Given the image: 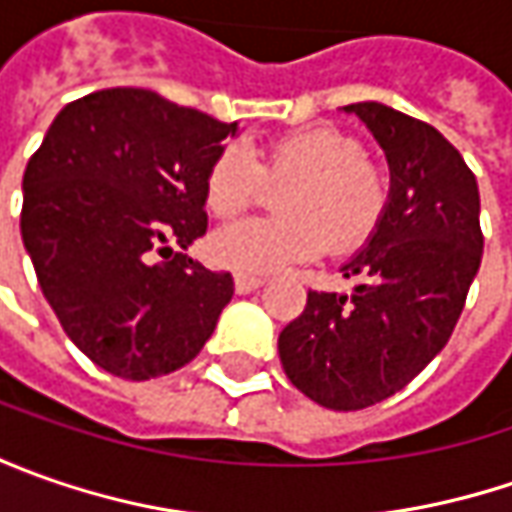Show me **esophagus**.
<instances>
[{
    "label": "esophagus",
    "instance_id": "obj_1",
    "mask_svg": "<svg viewBox=\"0 0 512 512\" xmlns=\"http://www.w3.org/2000/svg\"><path fill=\"white\" fill-rule=\"evenodd\" d=\"M233 287H236L239 296H247V293H253V290L262 287V279H256V276H242V273H239V276L233 279Z\"/></svg>",
    "mask_w": 512,
    "mask_h": 512
}]
</instances>
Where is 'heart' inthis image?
Wrapping results in <instances>:
<instances>
[{
    "label": "heart",
    "mask_w": 512,
    "mask_h": 512,
    "mask_svg": "<svg viewBox=\"0 0 512 512\" xmlns=\"http://www.w3.org/2000/svg\"><path fill=\"white\" fill-rule=\"evenodd\" d=\"M270 187L282 216H245L216 227L207 239L213 265L267 276L316 259L325 247L353 253L379 230L390 182L364 159L362 142L330 125L276 136L256 162L242 145H225L205 176V202L216 216L259 202Z\"/></svg>",
    "instance_id": "1"
}]
</instances>
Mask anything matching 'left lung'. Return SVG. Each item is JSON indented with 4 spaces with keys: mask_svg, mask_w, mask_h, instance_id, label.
Here are the masks:
<instances>
[{
    "mask_svg": "<svg viewBox=\"0 0 512 512\" xmlns=\"http://www.w3.org/2000/svg\"><path fill=\"white\" fill-rule=\"evenodd\" d=\"M384 150L390 202L379 230L342 273L353 296L307 293L279 333L287 379L330 410H362L413 382L442 353L482 265L479 185L442 133L387 108L356 102Z\"/></svg>",
    "mask_w": 512,
    "mask_h": 512,
    "instance_id": "obj_1",
    "label": "left lung"
}]
</instances>
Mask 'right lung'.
Returning <instances> with one entry per match:
<instances>
[{"label":"right lung","mask_w":512,"mask_h":512,"mask_svg":"<svg viewBox=\"0 0 512 512\" xmlns=\"http://www.w3.org/2000/svg\"><path fill=\"white\" fill-rule=\"evenodd\" d=\"M239 122L110 88L59 110L22 179V242L68 339L119 379L199 356L233 296L185 250L205 236V176ZM179 246V251H173ZM153 249L173 252L150 266Z\"/></svg>","instance_id":"obj_1"}]
</instances>
